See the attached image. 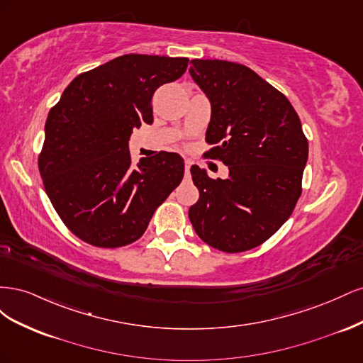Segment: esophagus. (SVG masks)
I'll return each mask as SVG.
<instances>
[{
  "instance_id": "obj_1",
  "label": "esophagus",
  "mask_w": 363,
  "mask_h": 363,
  "mask_svg": "<svg viewBox=\"0 0 363 363\" xmlns=\"http://www.w3.org/2000/svg\"><path fill=\"white\" fill-rule=\"evenodd\" d=\"M191 164H192V163H191L189 160H186V162H184V169H186V175H189V169H191Z\"/></svg>"
}]
</instances>
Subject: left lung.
Segmentation results:
<instances>
[{
    "instance_id": "1",
    "label": "left lung",
    "mask_w": 363,
    "mask_h": 363,
    "mask_svg": "<svg viewBox=\"0 0 363 363\" xmlns=\"http://www.w3.org/2000/svg\"><path fill=\"white\" fill-rule=\"evenodd\" d=\"M191 77L212 103L206 155L228 167L213 180L191 168L200 199L189 219L206 244L242 252L269 239L288 221L301 195L309 145L295 108L245 65L191 60Z\"/></svg>"
}]
</instances>
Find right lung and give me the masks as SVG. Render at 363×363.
Instances as JSON below:
<instances>
[{"instance_id": "add662e5", "label": "right lung", "mask_w": 363, "mask_h": 363, "mask_svg": "<svg viewBox=\"0 0 363 363\" xmlns=\"http://www.w3.org/2000/svg\"><path fill=\"white\" fill-rule=\"evenodd\" d=\"M188 57L125 54L68 84L45 123L39 172L48 199L86 244L118 248L138 240L184 174L177 152L131 167L133 128L152 124L151 98L180 79Z\"/></svg>"}]
</instances>
